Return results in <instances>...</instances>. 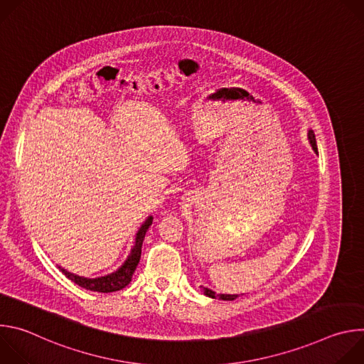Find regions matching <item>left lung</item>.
I'll return each instance as SVG.
<instances>
[{"label": "left lung", "instance_id": "1", "mask_svg": "<svg viewBox=\"0 0 364 364\" xmlns=\"http://www.w3.org/2000/svg\"><path fill=\"white\" fill-rule=\"evenodd\" d=\"M308 142L311 145V148L314 149L316 154H318V148H317V141H316V134L313 129H308ZM204 291V295H207L209 298H219V299H223V301H233L236 299L239 295L237 294H216L215 291L209 289V288H203Z\"/></svg>", "mask_w": 364, "mask_h": 364}]
</instances>
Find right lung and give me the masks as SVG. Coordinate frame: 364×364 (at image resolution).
Here are the masks:
<instances>
[{
  "instance_id": "right-lung-1",
  "label": "right lung",
  "mask_w": 364,
  "mask_h": 364,
  "mask_svg": "<svg viewBox=\"0 0 364 364\" xmlns=\"http://www.w3.org/2000/svg\"><path fill=\"white\" fill-rule=\"evenodd\" d=\"M152 225V216H148L145 219V222L141 225V228L138 229L136 235H135V242L131 247L129 255L127 256L125 262L114 272L103 275V277H97V278H85L80 275H76L73 272H69L68 269L62 268L60 265H58V268L75 284H77L79 287L89 289V291H95V292H114V291H119L122 288H125L131 279L132 275L139 264L141 259V247H142V242L145 237V233L148 230V228Z\"/></svg>"
}]
</instances>
